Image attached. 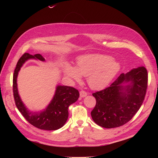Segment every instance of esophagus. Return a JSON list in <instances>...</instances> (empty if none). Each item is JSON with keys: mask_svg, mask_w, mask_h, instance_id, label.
Returning a JSON list of instances; mask_svg holds the SVG:
<instances>
[{"mask_svg": "<svg viewBox=\"0 0 158 158\" xmlns=\"http://www.w3.org/2000/svg\"><path fill=\"white\" fill-rule=\"evenodd\" d=\"M87 92H85V91H84V90H82V91H80V98H84V97H85L87 95Z\"/></svg>", "mask_w": 158, "mask_h": 158, "instance_id": "obj_1", "label": "esophagus"}]
</instances>
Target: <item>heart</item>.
<instances>
[{
	"mask_svg": "<svg viewBox=\"0 0 158 158\" xmlns=\"http://www.w3.org/2000/svg\"><path fill=\"white\" fill-rule=\"evenodd\" d=\"M121 69V64L111 56L101 54L85 55L78 59L76 67L66 64L64 72L69 78L80 82L87 77L89 86L95 90L106 88Z\"/></svg>",
	"mask_w": 158,
	"mask_h": 158,
	"instance_id": "b5f03b06",
	"label": "heart"
}]
</instances>
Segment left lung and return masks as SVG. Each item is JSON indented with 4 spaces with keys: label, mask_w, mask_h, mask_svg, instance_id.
<instances>
[{
    "label": "left lung",
    "mask_w": 158,
    "mask_h": 158,
    "mask_svg": "<svg viewBox=\"0 0 158 158\" xmlns=\"http://www.w3.org/2000/svg\"><path fill=\"white\" fill-rule=\"evenodd\" d=\"M148 87V73L144 66L122 73L109 87L94 93L96 105L91 112L99 126L111 128L131 121L140 108Z\"/></svg>",
    "instance_id": "1"
}]
</instances>
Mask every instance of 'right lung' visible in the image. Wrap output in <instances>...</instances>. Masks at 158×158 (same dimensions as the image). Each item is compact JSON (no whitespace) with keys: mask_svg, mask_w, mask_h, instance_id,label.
Wrapping results in <instances>:
<instances>
[{"mask_svg":"<svg viewBox=\"0 0 158 158\" xmlns=\"http://www.w3.org/2000/svg\"><path fill=\"white\" fill-rule=\"evenodd\" d=\"M45 61L40 54H23L18 60L13 75V93L16 106L26 121L41 130L55 131L63 127L69 117V107L77 101L80 94L78 89L67 85H57L55 94L48 106L44 111L32 112L25 106L19 95L17 87L18 72L28 59Z\"/></svg>","mask_w":158,"mask_h":158,"instance_id":"right-lung-1","label":"right lung"}]
</instances>
